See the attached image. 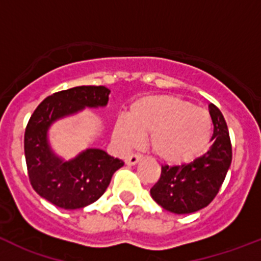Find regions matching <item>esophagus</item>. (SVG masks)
<instances>
[{"instance_id": "obj_1", "label": "esophagus", "mask_w": 261, "mask_h": 261, "mask_svg": "<svg viewBox=\"0 0 261 261\" xmlns=\"http://www.w3.org/2000/svg\"><path fill=\"white\" fill-rule=\"evenodd\" d=\"M142 158H144V156H142V154H130V155L126 156L125 163L128 166H133V165H136V163L140 162Z\"/></svg>"}]
</instances>
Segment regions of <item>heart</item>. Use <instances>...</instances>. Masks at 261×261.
I'll return each mask as SVG.
<instances>
[{
    "mask_svg": "<svg viewBox=\"0 0 261 261\" xmlns=\"http://www.w3.org/2000/svg\"><path fill=\"white\" fill-rule=\"evenodd\" d=\"M213 135V123L204 108L172 95H150L129 107L125 120L115 124L114 136L124 147L140 145L150 136L153 153L171 165L187 163L201 155Z\"/></svg>",
    "mask_w": 261,
    "mask_h": 261,
    "instance_id": "1",
    "label": "heart"
}]
</instances>
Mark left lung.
<instances>
[{
    "instance_id": "1",
    "label": "left lung",
    "mask_w": 261,
    "mask_h": 261,
    "mask_svg": "<svg viewBox=\"0 0 261 261\" xmlns=\"http://www.w3.org/2000/svg\"><path fill=\"white\" fill-rule=\"evenodd\" d=\"M209 114L214 125L209 150L191 163L162 166L161 177L151 187V197L166 211L188 214L208 206L225 180L232 158L229 129L213 103Z\"/></svg>"
}]
</instances>
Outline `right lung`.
<instances>
[{
	"instance_id": "add662e5",
	"label": "right lung",
	"mask_w": 261,
	"mask_h": 261,
	"mask_svg": "<svg viewBox=\"0 0 261 261\" xmlns=\"http://www.w3.org/2000/svg\"><path fill=\"white\" fill-rule=\"evenodd\" d=\"M110 90L105 86H77L62 90L36 107L24 132V156L32 188L62 209H81L106 192L111 177L124 162L100 149H87L69 162L50 150L47 132L55 120L85 107L107 105Z\"/></svg>"
}]
</instances>
